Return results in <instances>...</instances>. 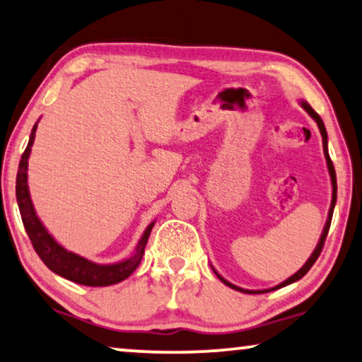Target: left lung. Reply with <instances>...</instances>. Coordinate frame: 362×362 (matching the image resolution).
<instances>
[{"instance_id": "8db88e82", "label": "left lung", "mask_w": 362, "mask_h": 362, "mask_svg": "<svg viewBox=\"0 0 362 362\" xmlns=\"http://www.w3.org/2000/svg\"><path fill=\"white\" fill-rule=\"evenodd\" d=\"M298 104H300V106L303 107V111H307L308 116H310L313 120H315L317 125H318V130H320V134H322V140H323V155H325V160H327V166H328V173H329V180H332V189H333V191H332V204H329V211H328L327 223H325L323 232H322V235H320V240H318V243H317V246H315V250H313V253L310 255V258H308V259L305 261V264H303L302 268L296 272V274H292L291 277H287L286 281H282L281 284H277V286H274V287H271V289H258V291L243 289V287L235 286V284H232V282H230V281L225 279L223 276H220L218 272H217V269L214 268V266L211 264L212 271L216 272V276L218 277L220 281L223 282L225 286L232 287V289L238 291V292H245V294H264V292H271V291L281 289V287H286V286L292 284V282H296V281H298V279H302V277L305 276L307 272H308V269L312 268L313 263H315L318 256H320V251H322V248H323L325 238H327L328 230H329V223H332V217H333V211H334V204H337V173H334V166H333V163H332V160H329V153H328V134H327V129H325V124H323L322 117L318 116V114H317L315 111H313L310 104H308L307 101H303V99H300V101H298Z\"/></svg>"}]
</instances>
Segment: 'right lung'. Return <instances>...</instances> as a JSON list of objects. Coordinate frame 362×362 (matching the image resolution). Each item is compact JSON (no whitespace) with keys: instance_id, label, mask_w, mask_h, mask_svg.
I'll list each match as a JSON object with an SVG mask.
<instances>
[{"instance_id":"add662e5","label":"right lung","mask_w":362,"mask_h":362,"mask_svg":"<svg viewBox=\"0 0 362 362\" xmlns=\"http://www.w3.org/2000/svg\"><path fill=\"white\" fill-rule=\"evenodd\" d=\"M37 124L39 120L33 127V132H30L29 144L25 146L23 158H21L18 177H16V199H18L21 218H23L24 228L29 235L30 243H33L35 253L39 255V258L44 261V264L50 271H54L55 274L65 277L68 281L76 282V284L104 287V286L117 284V282L127 279V277L137 269L140 261H142L145 245L148 242L150 232L151 228H153L155 220L145 228L144 235L140 237L137 246H135L132 256L127 259L119 261V263H112V264L94 263V261L85 258V256L73 253V251H68L65 246H62L49 233V230L45 228V225L42 223L37 212H35L33 199H30V192H29V185H28L29 156L34 145Z\"/></svg>"}]
</instances>
